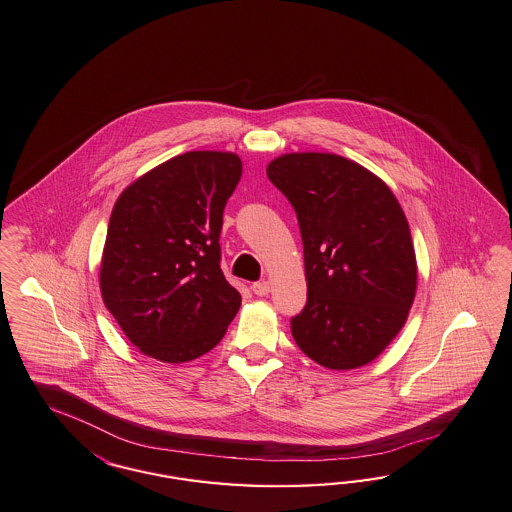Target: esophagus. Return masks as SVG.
Returning <instances> with one entry per match:
<instances>
[{"label": "esophagus", "instance_id": "obj_1", "mask_svg": "<svg viewBox=\"0 0 512 512\" xmlns=\"http://www.w3.org/2000/svg\"><path fill=\"white\" fill-rule=\"evenodd\" d=\"M251 289H253V293H255V295H259V297H265V295L270 293V284H268L266 280H261V282H255V284L251 286Z\"/></svg>", "mask_w": 512, "mask_h": 512}]
</instances>
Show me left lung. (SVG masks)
Returning <instances> with one entry per match:
<instances>
[{
    "label": "left lung",
    "instance_id": "1",
    "mask_svg": "<svg viewBox=\"0 0 512 512\" xmlns=\"http://www.w3.org/2000/svg\"><path fill=\"white\" fill-rule=\"evenodd\" d=\"M266 175L297 213L305 249L307 305L291 333L329 369L375 360L404 328L417 263L402 207L387 184L343 156L293 152Z\"/></svg>",
    "mask_w": 512,
    "mask_h": 512
}]
</instances>
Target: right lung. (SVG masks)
Here are the masks:
<instances>
[{"instance_id": "1", "label": "right lung", "mask_w": 512, "mask_h": 512, "mask_svg": "<svg viewBox=\"0 0 512 512\" xmlns=\"http://www.w3.org/2000/svg\"><path fill=\"white\" fill-rule=\"evenodd\" d=\"M242 177L232 152L175 156L129 184L112 209L101 293L146 356L181 364L215 347L242 305L221 270L226 200Z\"/></svg>"}]
</instances>
